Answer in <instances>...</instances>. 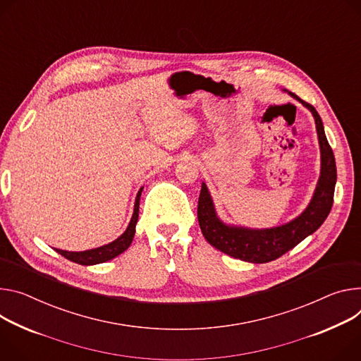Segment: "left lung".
Instances as JSON below:
<instances>
[{
    "label": "left lung",
    "mask_w": 361,
    "mask_h": 361,
    "mask_svg": "<svg viewBox=\"0 0 361 361\" xmlns=\"http://www.w3.org/2000/svg\"><path fill=\"white\" fill-rule=\"evenodd\" d=\"M283 92L312 114L318 135L321 171L312 199L305 210L290 221L269 228H252L228 224L217 216L212 194L206 183H202L197 217L203 236L220 252L250 262V264H267V262L275 260L302 242L307 236L312 235L330 214L334 199V188L337 183L336 158L329 141H326L321 116L312 105L300 99L295 93L288 92L286 89H283Z\"/></svg>",
    "instance_id": "1"
}]
</instances>
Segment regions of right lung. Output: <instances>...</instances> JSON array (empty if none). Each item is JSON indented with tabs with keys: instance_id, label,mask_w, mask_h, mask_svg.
<instances>
[{
	"instance_id": "add662e5",
	"label": "right lung",
	"mask_w": 361,
	"mask_h": 361,
	"mask_svg": "<svg viewBox=\"0 0 361 361\" xmlns=\"http://www.w3.org/2000/svg\"><path fill=\"white\" fill-rule=\"evenodd\" d=\"M142 190H144V187L140 188L137 197H135L134 213H133V217H130V220H129L126 231L118 239L112 240L108 245L89 249V250H83V252H69V250H61V249H54V250L66 259L75 262V264L85 265V267L104 264V262H108V260L116 257L118 255H121L122 252H125L130 246V243H133V239L135 236V226H137L138 216H140V200H141Z\"/></svg>"
}]
</instances>
